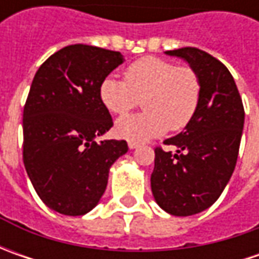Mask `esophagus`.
Instances as JSON below:
<instances>
[{"instance_id":"obj_1","label":"esophagus","mask_w":259,"mask_h":259,"mask_svg":"<svg viewBox=\"0 0 259 259\" xmlns=\"http://www.w3.org/2000/svg\"><path fill=\"white\" fill-rule=\"evenodd\" d=\"M128 147H130L131 150H134L137 147H140V144H138V143H131V141H130V143H128Z\"/></svg>"}]
</instances>
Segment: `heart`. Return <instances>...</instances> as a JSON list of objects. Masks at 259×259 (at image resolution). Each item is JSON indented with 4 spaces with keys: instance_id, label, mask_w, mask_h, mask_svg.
I'll return each instance as SVG.
<instances>
[{
    "instance_id": "b5f03b06",
    "label": "heart",
    "mask_w": 259,
    "mask_h": 259,
    "mask_svg": "<svg viewBox=\"0 0 259 259\" xmlns=\"http://www.w3.org/2000/svg\"><path fill=\"white\" fill-rule=\"evenodd\" d=\"M202 96V83L190 66L147 56L125 69V80L106 76L99 85V99L115 115L131 111L144 98V112L119 118L114 126L116 137L143 143L183 130L193 119Z\"/></svg>"
}]
</instances>
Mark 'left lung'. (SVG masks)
<instances>
[{"instance_id": "left-lung-1", "label": "left lung", "mask_w": 259, "mask_h": 259, "mask_svg": "<svg viewBox=\"0 0 259 259\" xmlns=\"http://www.w3.org/2000/svg\"><path fill=\"white\" fill-rule=\"evenodd\" d=\"M186 60L200 77L202 96L193 119L180 134L167 138L176 154L157 147L151 190L157 204L174 216L210 207L234 173L244 130L241 95L228 67L196 47L168 50Z\"/></svg>"}]
</instances>
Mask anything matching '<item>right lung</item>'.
Instances as JSON below:
<instances>
[{"mask_svg":"<svg viewBox=\"0 0 259 259\" xmlns=\"http://www.w3.org/2000/svg\"><path fill=\"white\" fill-rule=\"evenodd\" d=\"M122 63L119 52L72 45L35 72L23 112V161L38 197L59 213L91 212L111 165L128 151L124 140L96 143L114 125L99 85Z\"/></svg>","mask_w":259,"mask_h":259,"instance_id":"right-lung-1","label":"right lung"}]
</instances>
